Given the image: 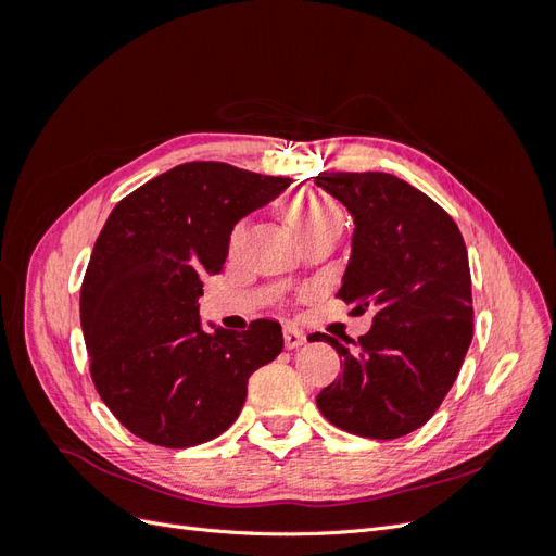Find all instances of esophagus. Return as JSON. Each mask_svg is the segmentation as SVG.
Returning a JSON list of instances; mask_svg holds the SVG:
<instances>
[{
    "instance_id": "esophagus-1",
    "label": "esophagus",
    "mask_w": 556,
    "mask_h": 556,
    "mask_svg": "<svg viewBox=\"0 0 556 556\" xmlns=\"http://www.w3.org/2000/svg\"><path fill=\"white\" fill-rule=\"evenodd\" d=\"M282 339H285V348H288V350L301 348V345L306 343V336L301 333L296 327H285V331H282Z\"/></svg>"
}]
</instances>
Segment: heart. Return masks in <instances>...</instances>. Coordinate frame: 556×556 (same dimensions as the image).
Masks as SVG:
<instances>
[{"instance_id":"heart-1","label":"heart","mask_w":556,"mask_h":556,"mask_svg":"<svg viewBox=\"0 0 556 556\" xmlns=\"http://www.w3.org/2000/svg\"><path fill=\"white\" fill-rule=\"evenodd\" d=\"M285 217L292 225V229L299 233V239L304 241L313 233L329 229V227H341V211L333 201L323 192H296L292 199L285 201L282 206ZM248 223H239L237 229L231 231V248L241 245L245 239Z\"/></svg>"}]
</instances>
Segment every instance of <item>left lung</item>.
Returning <instances> with one entry per match:
<instances>
[{"label": "left lung", "mask_w": 556, "mask_h": 556, "mask_svg": "<svg viewBox=\"0 0 556 556\" xmlns=\"http://www.w3.org/2000/svg\"><path fill=\"white\" fill-rule=\"evenodd\" d=\"M317 188L352 215L350 260L339 299L359 315L376 311L359 341H327L341 376L317 394L331 425L392 441L439 410L473 341L468 252L452 217L392 174H319Z\"/></svg>", "instance_id": "obj_1"}]
</instances>
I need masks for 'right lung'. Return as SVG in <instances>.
<instances>
[{
    "instance_id": "add662e5",
    "label": "right lung",
    "mask_w": 556,
    "mask_h": 556,
    "mask_svg": "<svg viewBox=\"0 0 556 556\" xmlns=\"http://www.w3.org/2000/svg\"><path fill=\"white\" fill-rule=\"evenodd\" d=\"M290 188L225 162H188L117 204L80 288L90 374L109 410L160 447L213 441L239 417L248 378L282 350L274 319L248 331L199 315L204 276L223 271L239 220Z\"/></svg>"
}]
</instances>
